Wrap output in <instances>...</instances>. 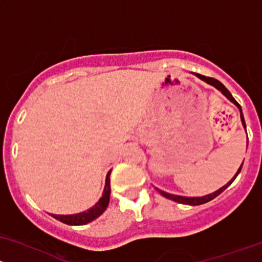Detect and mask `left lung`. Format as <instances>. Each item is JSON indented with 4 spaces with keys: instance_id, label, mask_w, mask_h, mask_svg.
<instances>
[{
    "instance_id": "8db88e82",
    "label": "left lung",
    "mask_w": 262,
    "mask_h": 262,
    "mask_svg": "<svg viewBox=\"0 0 262 262\" xmlns=\"http://www.w3.org/2000/svg\"><path fill=\"white\" fill-rule=\"evenodd\" d=\"M195 75H196V77H198V78H201L202 80H204V82L208 83V84H211V85H213V87L217 88L218 91L222 92V93L225 94V96L227 97L228 99H230V101L232 102V103L236 104V106L238 107V108H239V111H241V106H239V104L237 103V101H236V99L233 98V97H232V94L230 93V91H228L227 88H226L225 85H223L222 83L220 82V80L214 79V78H211V77H204V75L196 74V73H195ZM241 121H242V125H244L245 130H246V123H245V118H244V115H242V111H241ZM247 144H249V137H247ZM242 165H244V163H242ZM242 165L239 166L238 171H237V172H236V175H234V177L232 178L231 182H228L227 184H226L225 187L221 188V189H218L217 191H214V193H212V194H208V195H206V196H194V198H189V196H180V195H174V194L165 193V191H163V190H160V189H156V190H158L159 193L161 194V195L165 196V198L171 199V201L178 202V203H182V204H189V206H199V204H204V203H207V202H209V201H212V199H214L215 196L220 195V194L222 193V191L225 190L226 188L230 187V185L232 184V182H233V180L236 179V177H237V175L239 174V171H241Z\"/></svg>"
}]
</instances>
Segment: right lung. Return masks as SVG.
<instances>
[{
    "instance_id": "add662e5",
    "label": "right lung",
    "mask_w": 262,
    "mask_h": 262,
    "mask_svg": "<svg viewBox=\"0 0 262 262\" xmlns=\"http://www.w3.org/2000/svg\"><path fill=\"white\" fill-rule=\"evenodd\" d=\"M110 174L111 171H108L106 178V187H104L103 195L99 199L98 203L94 207H92L91 209H88L87 212L78 213V214H71V215H56L51 214L55 220L60 221V222L66 223V225L71 226H82L85 223H90L92 221H94L96 218H98L104 211H106L107 206L110 203V194H111V185H110Z\"/></svg>"
}]
</instances>
